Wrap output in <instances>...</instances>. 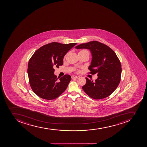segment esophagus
Masks as SVG:
<instances>
[{"label":"esophagus","instance_id":"obj_1","mask_svg":"<svg viewBox=\"0 0 147 147\" xmlns=\"http://www.w3.org/2000/svg\"><path fill=\"white\" fill-rule=\"evenodd\" d=\"M78 78V77H77V76L73 75L71 76V78L72 79H76Z\"/></svg>","mask_w":147,"mask_h":147}]
</instances>
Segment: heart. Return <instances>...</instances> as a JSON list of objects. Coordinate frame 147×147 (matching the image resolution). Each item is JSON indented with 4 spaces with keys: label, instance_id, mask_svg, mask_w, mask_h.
<instances>
[{
    "label": "heart",
    "instance_id": "1",
    "mask_svg": "<svg viewBox=\"0 0 147 147\" xmlns=\"http://www.w3.org/2000/svg\"><path fill=\"white\" fill-rule=\"evenodd\" d=\"M83 52H86V53H89L88 51H87V50L86 49L81 50V51H79V53H83ZM66 55H65V56H64V59H65V58H66ZM77 72H78V70H77Z\"/></svg>",
    "mask_w": 147,
    "mask_h": 147
}]
</instances>
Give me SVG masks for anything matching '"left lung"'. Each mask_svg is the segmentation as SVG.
I'll use <instances>...</instances> for the list:
<instances>
[{"instance_id": "obj_1", "label": "left lung", "mask_w": 147, "mask_h": 147, "mask_svg": "<svg viewBox=\"0 0 147 147\" xmlns=\"http://www.w3.org/2000/svg\"><path fill=\"white\" fill-rule=\"evenodd\" d=\"M75 47L90 50L92 60L88 68L89 73L97 74L95 82L86 78V83L82 87L84 92L95 100L109 96L121 80V64L116 53L109 47L97 41L81 44Z\"/></svg>"}]
</instances>
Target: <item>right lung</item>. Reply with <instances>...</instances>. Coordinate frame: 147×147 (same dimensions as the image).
<instances>
[{"label":"right lung","instance_id":"1","mask_svg":"<svg viewBox=\"0 0 147 147\" xmlns=\"http://www.w3.org/2000/svg\"><path fill=\"white\" fill-rule=\"evenodd\" d=\"M77 43L52 42L37 50L28 65L29 83L33 92L42 99L52 100L61 95L68 87L71 76L65 75L57 80L54 68L63 64L67 53Z\"/></svg>","mask_w":147,"mask_h":147}]
</instances>
